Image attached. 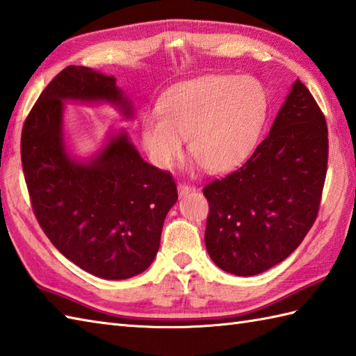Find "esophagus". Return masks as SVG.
Masks as SVG:
<instances>
[{"mask_svg":"<svg viewBox=\"0 0 356 356\" xmlns=\"http://www.w3.org/2000/svg\"><path fill=\"white\" fill-rule=\"evenodd\" d=\"M192 191H193V187H191L188 184H178V195L181 196V198H184V196H187Z\"/></svg>","mask_w":356,"mask_h":356,"instance_id":"esophagus-1","label":"esophagus"}]
</instances>
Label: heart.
I'll return each mask as SVG.
<instances>
[{
    "label": "heart",
    "mask_w": 356,
    "mask_h": 356,
    "mask_svg": "<svg viewBox=\"0 0 356 356\" xmlns=\"http://www.w3.org/2000/svg\"><path fill=\"white\" fill-rule=\"evenodd\" d=\"M160 115L141 120V140L160 169L188 152L210 173L230 172L248 160L268 114L264 86L252 77L204 76L181 82L158 104Z\"/></svg>",
    "instance_id": "1"
}]
</instances>
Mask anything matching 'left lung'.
<instances>
[{
  "label": "left lung",
  "instance_id": "obj_1",
  "mask_svg": "<svg viewBox=\"0 0 356 356\" xmlns=\"http://www.w3.org/2000/svg\"><path fill=\"white\" fill-rule=\"evenodd\" d=\"M327 147L325 115L297 79L250 160L204 187V241L220 270L248 277L297 250L317 218Z\"/></svg>",
  "mask_w": 356,
  "mask_h": 356
}]
</instances>
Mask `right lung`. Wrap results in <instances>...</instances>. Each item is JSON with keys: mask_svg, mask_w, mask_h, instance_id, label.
Masks as SVG:
<instances>
[{"mask_svg": "<svg viewBox=\"0 0 356 356\" xmlns=\"http://www.w3.org/2000/svg\"><path fill=\"white\" fill-rule=\"evenodd\" d=\"M65 104L109 105L123 120L136 118L131 99L111 74L70 65L53 79L21 136L36 219L54 247L86 273L131 279L154 262L165 215L178 200L175 181L141 158L123 128L109 129L88 156L74 154Z\"/></svg>", "mask_w": 356, "mask_h": 356, "instance_id": "obj_1", "label": "right lung"}]
</instances>
